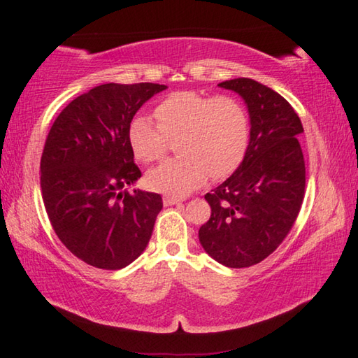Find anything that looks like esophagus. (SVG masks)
Returning <instances> with one entry per match:
<instances>
[{
	"label": "esophagus",
	"mask_w": 358,
	"mask_h": 358,
	"mask_svg": "<svg viewBox=\"0 0 358 358\" xmlns=\"http://www.w3.org/2000/svg\"><path fill=\"white\" fill-rule=\"evenodd\" d=\"M162 202H164L166 207H171V205H177L181 202V199L173 197V196H164L162 197Z\"/></svg>",
	"instance_id": "esophagus-1"
}]
</instances>
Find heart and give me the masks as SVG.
Wrapping results in <instances>:
<instances>
[{"instance_id": "1", "label": "heart", "mask_w": 358, "mask_h": 358, "mask_svg": "<svg viewBox=\"0 0 358 358\" xmlns=\"http://www.w3.org/2000/svg\"><path fill=\"white\" fill-rule=\"evenodd\" d=\"M157 126L136 115L128 126V142L136 159L153 162L164 155L167 138H175L177 157L147 173L150 189L185 196L210 175L220 180L232 175L250 147L251 124L245 106L232 96L175 92L155 108Z\"/></svg>"}]
</instances>
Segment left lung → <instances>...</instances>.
Segmentation results:
<instances>
[{"mask_svg":"<svg viewBox=\"0 0 358 358\" xmlns=\"http://www.w3.org/2000/svg\"><path fill=\"white\" fill-rule=\"evenodd\" d=\"M217 87L243 98L250 112V147L240 167L205 194L210 220L199 229L203 250L216 262L245 268L268 257L292 229L305 197L301 121L292 106L252 78Z\"/></svg>","mask_w":358,"mask_h":358,"instance_id":"1","label":"left lung"}]
</instances>
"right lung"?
I'll list each match as a JSON object with an SVG mask.
<instances>
[{
  "mask_svg": "<svg viewBox=\"0 0 358 358\" xmlns=\"http://www.w3.org/2000/svg\"><path fill=\"white\" fill-rule=\"evenodd\" d=\"M159 83H104L78 96L58 115L41 157L42 199L62 243L102 270H120L141 256L162 199L121 191L142 177L128 126Z\"/></svg>",
  "mask_w": 358,
  "mask_h": 358,
  "instance_id": "right-lung-1",
  "label": "right lung"
}]
</instances>
